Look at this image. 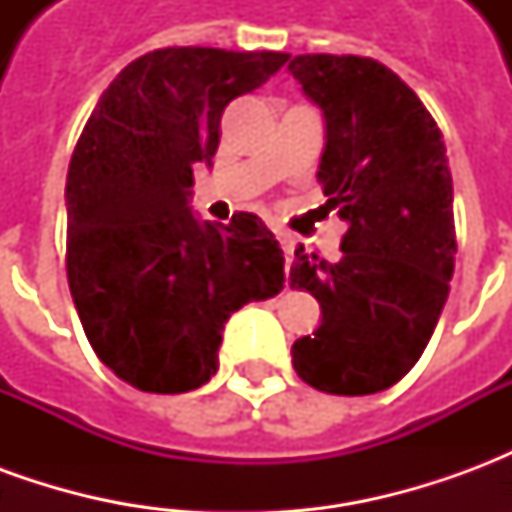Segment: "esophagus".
<instances>
[{"mask_svg": "<svg viewBox=\"0 0 512 512\" xmlns=\"http://www.w3.org/2000/svg\"><path fill=\"white\" fill-rule=\"evenodd\" d=\"M279 246H282V252H285V263L290 266V260H293V249H296V238L288 233H279Z\"/></svg>", "mask_w": 512, "mask_h": 512, "instance_id": "esophagus-1", "label": "esophagus"}]
</instances>
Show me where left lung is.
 <instances>
[{"instance_id": "8db88e82", "label": "left lung", "mask_w": 512, "mask_h": 512, "mask_svg": "<svg viewBox=\"0 0 512 512\" xmlns=\"http://www.w3.org/2000/svg\"><path fill=\"white\" fill-rule=\"evenodd\" d=\"M288 68L321 106L318 180L348 222L337 263L296 249L290 288L312 293L323 321L293 343V367L329 395H373L417 365L450 293L447 147L417 93L378 60L299 54Z\"/></svg>"}]
</instances>
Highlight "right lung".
Instances as JSON below:
<instances>
[{
    "label": "right lung",
    "instance_id": "add662e5",
    "mask_svg": "<svg viewBox=\"0 0 512 512\" xmlns=\"http://www.w3.org/2000/svg\"><path fill=\"white\" fill-rule=\"evenodd\" d=\"M290 60L282 51L169 46L104 90L68 167L65 268L98 359L126 384L178 395L219 370L227 318L277 296L285 257L255 213L197 222L194 164H211L222 112Z\"/></svg>",
    "mask_w": 512,
    "mask_h": 512
}]
</instances>
